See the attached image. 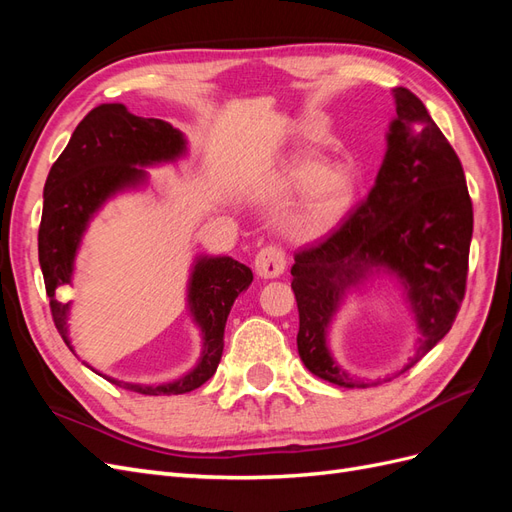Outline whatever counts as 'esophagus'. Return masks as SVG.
Masks as SVG:
<instances>
[{"instance_id": "obj_1", "label": "esophagus", "mask_w": 512, "mask_h": 512, "mask_svg": "<svg viewBox=\"0 0 512 512\" xmlns=\"http://www.w3.org/2000/svg\"><path fill=\"white\" fill-rule=\"evenodd\" d=\"M254 269L262 277V280H273V277H280L286 269V256L282 252V247L267 245L256 254L254 260Z\"/></svg>"}]
</instances>
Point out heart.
I'll return each instance as SVG.
<instances>
[{"label": "heart", "instance_id": "1", "mask_svg": "<svg viewBox=\"0 0 512 512\" xmlns=\"http://www.w3.org/2000/svg\"><path fill=\"white\" fill-rule=\"evenodd\" d=\"M290 188L301 192L303 224L329 230L344 218L356 196V175L346 164H324L320 158H294L286 168Z\"/></svg>", "mask_w": 512, "mask_h": 512}]
</instances>
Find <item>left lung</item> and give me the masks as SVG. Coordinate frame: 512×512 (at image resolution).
Here are the masks:
<instances>
[{"label": "left lung", "instance_id": "left-lung-1", "mask_svg": "<svg viewBox=\"0 0 512 512\" xmlns=\"http://www.w3.org/2000/svg\"><path fill=\"white\" fill-rule=\"evenodd\" d=\"M397 117L374 188L333 235L294 256L299 307L297 348L314 376L346 389L376 382L350 376L333 359L327 335L352 290L391 275L416 322L414 356L399 374L451 331L466 294L472 200L455 149L406 87L393 89Z\"/></svg>", "mask_w": 512, "mask_h": 512}]
</instances>
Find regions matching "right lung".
<instances>
[{"mask_svg":"<svg viewBox=\"0 0 512 512\" xmlns=\"http://www.w3.org/2000/svg\"><path fill=\"white\" fill-rule=\"evenodd\" d=\"M188 141L181 130L162 119L132 115L123 104H100L70 136L64 153L51 166L44 183L38 258L55 327L66 346L70 339V305L57 299V290L72 284L74 260L89 222L119 192L143 188L145 168L181 160ZM254 280L252 269L230 256H196L188 280V309L203 337L198 363L181 378L164 384H134L104 376L121 389L141 395H181L205 384L220 365L224 327L230 307Z\"/></svg>","mask_w":512,"mask_h":512,"instance_id":"right-lung-1","label":"right lung"}]
</instances>
